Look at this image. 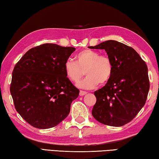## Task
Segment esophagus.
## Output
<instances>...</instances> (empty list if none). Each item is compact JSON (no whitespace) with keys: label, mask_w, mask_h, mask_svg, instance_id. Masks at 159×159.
<instances>
[{"label":"esophagus","mask_w":159,"mask_h":159,"mask_svg":"<svg viewBox=\"0 0 159 159\" xmlns=\"http://www.w3.org/2000/svg\"><path fill=\"white\" fill-rule=\"evenodd\" d=\"M87 93V92H85V91L81 90V91H80V96H84V95H85Z\"/></svg>","instance_id":"34e87169"}]
</instances>
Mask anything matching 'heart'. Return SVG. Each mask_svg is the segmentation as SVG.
I'll list each match as a JSON object with an SVG mask.
<instances>
[{"label":"heart","instance_id":"heart-1","mask_svg":"<svg viewBox=\"0 0 159 159\" xmlns=\"http://www.w3.org/2000/svg\"><path fill=\"white\" fill-rule=\"evenodd\" d=\"M66 76L70 81L77 83L82 79L84 71L87 77L78 84L82 88H94L109 81L113 72L111 59L106 55L92 49H84L76 56V62L67 60L64 65Z\"/></svg>","mask_w":159,"mask_h":159}]
</instances>
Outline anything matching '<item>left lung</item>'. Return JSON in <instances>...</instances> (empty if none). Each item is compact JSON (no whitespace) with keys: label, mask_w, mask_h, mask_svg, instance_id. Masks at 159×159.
<instances>
[{"label":"left lung","mask_w":159,"mask_h":159,"mask_svg":"<svg viewBox=\"0 0 159 159\" xmlns=\"http://www.w3.org/2000/svg\"><path fill=\"white\" fill-rule=\"evenodd\" d=\"M90 48L105 50L113 65L109 81L94 92L92 113L99 123L120 127L128 123L144 106L149 90L148 68L130 46L108 40Z\"/></svg>","instance_id":"8db88e82"}]
</instances>
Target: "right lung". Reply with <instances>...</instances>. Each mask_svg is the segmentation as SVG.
<instances>
[{
  "instance_id": "obj_1",
  "label": "right lung",
  "mask_w": 159,
  "mask_h": 159,
  "mask_svg": "<svg viewBox=\"0 0 159 159\" xmlns=\"http://www.w3.org/2000/svg\"><path fill=\"white\" fill-rule=\"evenodd\" d=\"M75 51L41 44L30 49L15 65L10 93L17 113L32 126L51 128L69 115L80 90L66 76L64 65Z\"/></svg>"
}]
</instances>
